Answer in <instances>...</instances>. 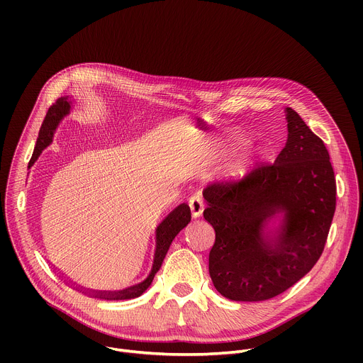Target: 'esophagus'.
<instances>
[{"label":"esophagus","instance_id":"34e87169","mask_svg":"<svg viewBox=\"0 0 363 363\" xmlns=\"http://www.w3.org/2000/svg\"><path fill=\"white\" fill-rule=\"evenodd\" d=\"M189 210H191V214L194 218H198L202 216V211H203V201H202V196L199 195H194L189 198Z\"/></svg>","mask_w":363,"mask_h":363}]
</instances>
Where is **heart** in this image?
<instances>
[{"label": "heart", "instance_id": "heart-1", "mask_svg": "<svg viewBox=\"0 0 363 363\" xmlns=\"http://www.w3.org/2000/svg\"><path fill=\"white\" fill-rule=\"evenodd\" d=\"M244 142H245L244 138H235L233 140V143H230V145L231 146H238ZM258 158H260V152H258L257 149L244 150L241 155H238L237 160L230 167V171H228L230 177L231 178H241V177L247 175L252 169V167L257 164Z\"/></svg>", "mask_w": 363, "mask_h": 363}]
</instances>
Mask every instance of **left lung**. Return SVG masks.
Wrapping results in <instances>:
<instances>
[{
    "mask_svg": "<svg viewBox=\"0 0 363 363\" xmlns=\"http://www.w3.org/2000/svg\"><path fill=\"white\" fill-rule=\"evenodd\" d=\"M287 142L273 165L202 192L216 231L210 276L234 301H263L304 277L320 258L336 210L329 152L291 108Z\"/></svg>",
    "mask_w": 363,
    "mask_h": 363,
    "instance_id": "1",
    "label": "left lung"
}]
</instances>
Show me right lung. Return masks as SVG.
<instances>
[{"mask_svg":"<svg viewBox=\"0 0 363 363\" xmlns=\"http://www.w3.org/2000/svg\"><path fill=\"white\" fill-rule=\"evenodd\" d=\"M72 109V100L69 99V96L60 97L53 106H51L45 115V119L41 125L40 133H38V139L35 143V149L33 153V158L28 164V169L34 165V162L38 160L40 153L53 142V136L55 132L59 126V123L62 122V119L65 116H67L70 113ZM191 221V211L189 206L186 203H179L175 210H172L164 220L162 223L155 230V254H153V263H152V269L150 273L147 274V277L130 287H126L123 290H118V291H101V290H86L80 286H76V283L67 281L65 280L67 284L70 283L76 290L89 294L91 297H97V298H105V300H129V298H135L139 297L140 294H143L146 291V289L152 284V280L155 277V274L158 273V270L162 266L164 258L169 250V245L172 242V240L179 234L181 230H184L188 223Z\"/></svg>","mask_w":363,"mask_h":363,"instance_id":"1","label":"right lung"}]
</instances>
